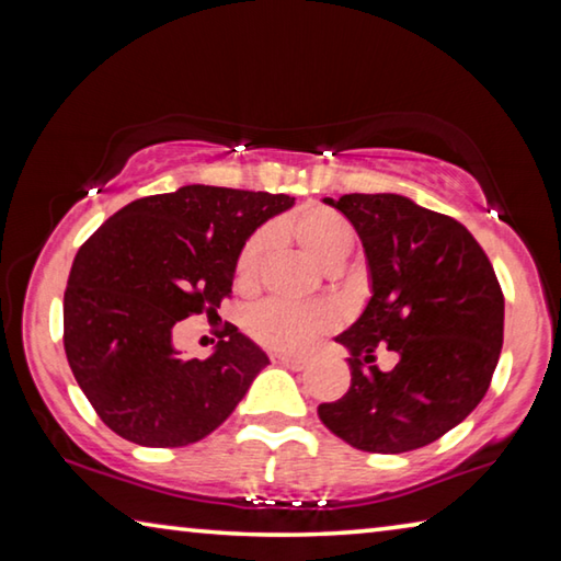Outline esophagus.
I'll return each instance as SVG.
<instances>
[{"label": "esophagus", "mask_w": 561, "mask_h": 561, "mask_svg": "<svg viewBox=\"0 0 561 561\" xmlns=\"http://www.w3.org/2000/svg\"><path fill=\"white\" fill-rule=\"evenodd\" d=\"M272 364L274 366H284V368H291V371H304L307 368L309 360L301 358V356H284V354H272Z\"/></svg>", "instance_id": "esophagus-1"}]
</instances>
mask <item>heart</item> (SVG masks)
<instances>
[{"label":"heart","mask_w":561,"mask_h":561,"mask_svg":"<svg viewBox=\"0 0 561 561\" xmlns=\"http://www.w3.org/2000/svg\"><path fill=\"white\" fill-rule=\"evenodd\" d=\"M277 232L291 234L321 267H339L354 247V227L344 215L329 207H304ZM270 250V232H257L244 242L234 264V282L240 289H252L260 279L264 257ZM329 327V314L321 307H299L279 299L262 301L247 314V331L267 348L297 351L307 346Z\"/></svg>","instance_id":"obj_1"}]
</instances>
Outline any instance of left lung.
I'll return each mask as SVG.
<instances>
[{
	"label": "left lung",
	"mask_w": 561,
	"mask_h": 561,
	"mask_svg": "<svg viewBox=\"0 0 561 561\" xmlns=\"http://www.w3.org/2000/svg\"><path fill=\"white\" fill-rule=\"evenodd\" d=\"M324 203L364 244L371 299L336 341L351 386L319 417L366 453H408L453 431L485 398L500 360L505 297L478 240L448 215L403 195L351 193ZM386 345L391 373L373 363Z\"/></svg>",
	"instance_id": "1"
}]
</instances>
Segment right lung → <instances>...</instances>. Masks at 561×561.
Wrapping results in <instances>:
<instances>
[{"label":"right lung","mask_w":561,"mask_h":561,"mask_svg":"<svg viewBox=\"0 0 561 561\" xmlns=\"http://www.w3.org/2000/svg\"><path fill=\"white\" fill-rule=\"evenodd\" d=\"M291 205L289 195L185 185L133 201L81 244L64 294V348L113 433L183 448L227 421L267 354L225 324L210 356L190 358L173 329L220 307L244 242Z\"/></svg>","instance_id":"obj_1"}]
</instances>
